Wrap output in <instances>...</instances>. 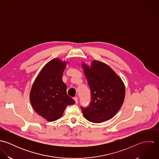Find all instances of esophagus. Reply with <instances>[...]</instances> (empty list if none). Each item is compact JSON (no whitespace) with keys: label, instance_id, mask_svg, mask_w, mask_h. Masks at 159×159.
Returning <instances> with one entry per match:
<instances>
[{"label":"esophagus","instance_id":"esophagus-1","mask_svg":"<svg viewBox=\"0 0 159 159\" xmlns=\"http://www.w3.org/2000/svg\"><path fill=\"white\" fill-rule=\"evenodd\" d=\"M74 100L75 101V103H78V98L77 97H74Z\"/></svg>","mask_w":159,"mask_h":159}]
</instances>
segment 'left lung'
I'll return each mask as SVG.
<instances>
[{
  "label": "left lung",
  "instance_id": "1",
  "mask_svg": "<svg viewBox=\"0 0 159 159\" xmlns=\"http://www.w3.org/2000/svg\"><path fill=\"white\" fill-rule=\"evenodd\" d=\"M82 67L91 93V102L81 110L87 120L100 123L111 119L122 107L125 86L119 76L108 65L93 61L91 67Z\"/></svg>",
  "mask_w": 159,
  "mask_h": 159
}]
</instances>
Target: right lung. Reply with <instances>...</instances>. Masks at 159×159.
<instances>
[{
  "label": "right lung",
  "instance_id": "1",
  "mask_svg": "<svg viewBox=\"0 0 159 159\" xmlns=\"http://www.w3.org/2000/svg\"><path fill=\"white\" fill-rule=\"evenodd\" d=\"M66 62L54 59L48 62L36 78L30 92V101L35 112L48 121L60 118L75 100L67 94L62 81Z\"/></svg>",
  "mask_w": 159,
  "mask_h": 159
}]
</instances>
